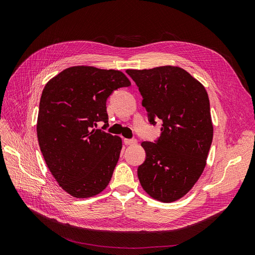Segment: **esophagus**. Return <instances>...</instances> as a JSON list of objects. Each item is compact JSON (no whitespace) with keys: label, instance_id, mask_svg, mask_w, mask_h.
I'll list each match as a JSON object with an SVG mask.
<instances>
[{"label":"esophagus","instance_id":"obj_1","mask_svg":"<svg viewBox=\"0 0 255 255\" xmlns=\"http://www.w3.org/2000/svg\"><path fill=\"white\" fill-rule=\"evenodd\" d=\"M125 143L128 144V145H133V144L137 143V140L135 139V138H132V139H128V138H126Z\"/></svg>","mask_w":255,"mask_h":255}]
</instances>
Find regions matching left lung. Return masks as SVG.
Here are the masks:
<instances>
[{
	"label": "left lung",
	"instance_id": "8db88e82",
	"mask_svg": "<svg viewBox=\"0 0 255 255\" xmlns=\"http://www.w3.org/2000/svg\"><path fill=\"white\" fill-rule=\"evenodd\" d=\"M127 73L140 91L151 125L163 121L158 139L141 142L145 160L138 167V179L153 199L176 201L194 187L206 165L214 133L207 92L180 67Z\"/></svg>",
	"mask_w": 255,
	"mask_h": 255
}]
</instances>
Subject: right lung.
<instances>
[{
	"mask_svg": "<svg viewBox=\"0 0 255 255\" xmlns=\"http://www.w3.org/2000/svg\"><path fill=\"white\" fill-rule=\"evenodd\" d=\"M130 86L118 70L90 66L65 69L45 85L39 103L37 137L43 158L59 186L74 198L97 196L109 185L122 140L102 129L109 125L106 100Z\"/></svg>",
	"mask_w": 255,
	"mask_h": 255,
	"instance_id": "add662e5",
	"label": "right lung"
}]
</instances>
